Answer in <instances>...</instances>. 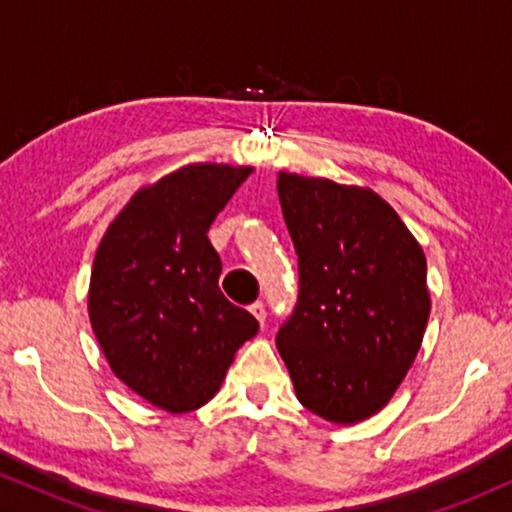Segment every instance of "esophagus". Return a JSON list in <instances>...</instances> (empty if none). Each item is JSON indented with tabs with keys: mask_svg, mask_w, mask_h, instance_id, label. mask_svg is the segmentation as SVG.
Returning a JSON list of instances; mask_svg holds the SVG:
<instances>
[{
	"mask_svg": "<svg viewBox=\"0 0 512 512\" xmlns=\"http://www.w3.org/2000/svg\"><path fill=\"white\" fill-rule=\"evenodd\" d=\"M250 313L255 315L257 322H260V325L264 327V320H267V310H264V303H262V301L252 303V305H250Z\"/></svg>",
	"mask_w": 512,
	"mask_h": 512,
	"instance_id": "34e87169",
	"label": "esophagus"
}]
</instances>
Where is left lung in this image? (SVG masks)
Here are the masks:
<instances>
[{"label": "left lung", "mask_w": 512, "mask_h": 512, "mask_svg": "<svg viewBox=\"0 0 512 512\" xmlns=\"http://www.w3.org/2000/svg\"><path fill=\"white\" fill-rule=\"evenodd\" d=\"M298 255V303L276 334L298 402L356 424L395 395L424 339L426 255L368 187L279 173Z\"/></svg>", "instance_id": "obj_1"}]
</instances>
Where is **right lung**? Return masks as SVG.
I'll list each match as a JSON object with an SVG mask.
<instances>
[{
	"instance_id": "add662e5",
	"label": "right lung",
	"mask_w": 512,
	"mask_h": 512,
	"mask_svg": "<svg viewBox=\"0 0 512 512\" xmlns=\"http://www.w3.org/2000/svg\"><path fill=\"white\" fill-rule=\"evenodd\" d=\"M250 173L190 163L163 175L129 199L93 260V334L117 378L170 414L207 404L260 330L221 293V257L207 238Z\"/></svg>"
}]
</instances>
